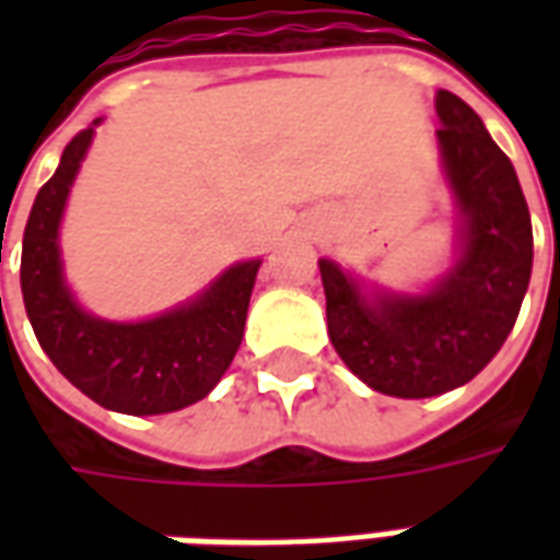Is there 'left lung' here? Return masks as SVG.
Here are the masks:
<instances>
[{
	"mask_svg": "<svg viewBox=\"0 0 560 560\" xmlns=\"http://www.w3.org/2000/svg\"><path fill=\"white\" fill-rule=\"evenodd\" d=\"M446 179L465 212V252L422 296L365 303L345 272L320 260L327 332L345 365L384 396L429 399L468 384L510 336L534 260L530 212L516 171L482 119L453 92L434 98Z\"/></svg>",
	"mask_w": 560,
	"mask_h": 560,
	"instance_id": "1",
	"label": "left lung"
}]
</instances>
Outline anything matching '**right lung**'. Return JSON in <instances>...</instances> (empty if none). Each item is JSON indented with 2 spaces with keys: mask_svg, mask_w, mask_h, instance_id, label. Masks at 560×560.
<instances>
[{
  "mask_svg": "<svg viewBox=\"0 0 560 560\" xmlns=\"http://www.w3.org/2000/svg\"><path fill=\"white\" fill-rule=\"evenodd\" d=\"M92 128L62 152L23 231L20 288L35 339L62 375L102 408L171 413L195 405L228 372L243 341L260 260L236 264L200 300L143 324H107L80 312L59 264V219Z\"/></svg>",
  "mask_w": 560,
  "mask_h": 560,
  "instance_id": "1",
  "label": "right lung"
}]
</instances>
